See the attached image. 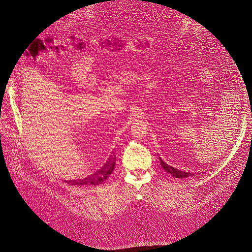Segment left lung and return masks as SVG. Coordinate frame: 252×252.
I'll list each match as a JSON object with an SVG mask.
<instances>
[{"label":"left lung","mask_w":252,"mask_h":252,"mask_svg":"<svg viewBox=\"0 0 252 252\" xmlns=\"http://www.w3.org/2000/svg\"><path fill=\"white\" fill-rule=\"evenodd\" d=\"M159 163H161L163 169L171 174L173 178H178V179H185L191 175V173L185 171L183 169L178 168L177 166L171 163V161H168V159H163L162 158H159Z\"/></svg>","instance_id":"obj_1"}]
</instances>
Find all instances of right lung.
<instances>
[{
	"label": "right lung",
	"instance_id": "obj_1",
	"mask_svg": "<svg viewBox=\"0 0 252 252\" xmlns=\"http://www.w3.org/2000/svg\"><path fill=\"white\" fill-rule=\"evenodd\" d=\"M114 165H116V157L110 156L108 159H106V162H104L93 174L89 175V177L69 181V183L72 185H100L107 180V178L113 172Z\"/></svg>",
	"mask_w": 252,
	"mask_h": 252
}]
</instances>
